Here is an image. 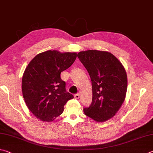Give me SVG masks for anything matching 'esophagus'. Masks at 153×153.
Wrapping results in <instances>:
<instances>
[{"label":"esophagus","instance_id":"obj_1","mask_svg":"<svg viewBox=\"0 0 153 153\" xmlns=\"http://www.w3.org/2000/svg\"><path fill=\"white\" fill-rule=\"evenodd\" d=\"M79 97H80V94H79V93H78V94H76L74 95L75 99H79Z\"/></svg>","mask_w":153,"mask_h":153}]
</instances>
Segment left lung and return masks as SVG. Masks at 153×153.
<instances>
[{
	"label": "left lung",
	"instance_id": "obj_1",
	"mask_svg": "<svg viewBox=\"0 0 153 153\" xmlns=\"http://www.w3.org/2000/svg\"><path fill=\"white\" fill-rule=\"evenodd\" d=\"M78 58L89 74L92 83V103L83 111L97 122L111 119L124 103L128 87L127 74L118 59L107 51L86 50Z\"/></svg>",
	"mask_w": 153,
	"mask_h": 153
}]
</instances>
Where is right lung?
I'll return each instance as SVG.
<instances>
[{
  "label": "right lung",
  "mask_w": 153,
  "mask_h": 153,
  "mask_svg": "<svg viewBox=\"0 0 153 153\" xmlns=\"http://www.w3.org/2000/svg\"><path fill=\"white\" fill-rule=\"evenodd\" d=\"M76 52L48 50L32 59L24 71L22 93L26 105L37 119L52 122L64 111L73 95L66 91L61 72L76 58Z\"/></svg>",
  "instance_id": "obj_1"
}]
</instances>
